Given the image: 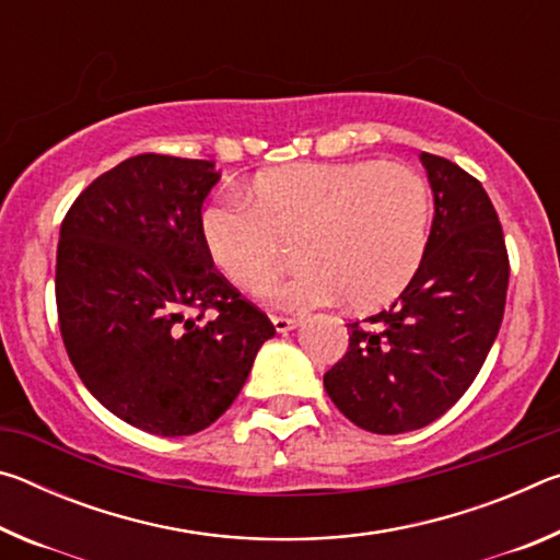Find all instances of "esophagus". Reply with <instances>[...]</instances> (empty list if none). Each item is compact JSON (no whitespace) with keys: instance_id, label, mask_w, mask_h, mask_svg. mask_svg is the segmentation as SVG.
Listing matches in <instances>:
<instances>
[{"instance_id":"1","label":"esophagus","mask_w":560,"mask_h":560,"mask_svg":"<svg viewBox=\"0 0 560 560\" xmlns=\"http://www.w3.org/2000/svg\"><path fill=\"white\" fill-rule=\"evenodd\" d=\"M271 324L273 328L279 330V334H287V330L296 328L301 324V318H289V316H271Z\"/></svg>"}]
</instances>
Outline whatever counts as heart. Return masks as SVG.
Returning <instances> with one entry per match:
<instances>
[{
  "instance_id": "1",
  "label": "heart",
  "mask_w": 560,
  "mask_h": 560,
  "mask_svg": "<svg viewBox=\"0 0 560 560\" xmlns=\"http://www.w3.org/2000/svg\"><path fill=\"white\" fill-rule=\"evenodd\" d=\"M430 185L400 163H301L264 173L246 205L217 202L202 214L214 267L236 289L261 296L289 267H303L279 291L289 308L346 299L368 311L400 296L428 252Z\"/></svg>"
}]
</instances>
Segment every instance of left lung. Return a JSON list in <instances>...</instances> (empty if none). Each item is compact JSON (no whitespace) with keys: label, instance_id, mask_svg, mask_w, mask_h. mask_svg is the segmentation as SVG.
Here are the masks:
<instances>
[{"label":"left lung","instance_id":"1","mask_svg":"<svg viewBox=\"0 0 560 560\" xmlns=\"http://www.w3.org/2000/svg\"><path fill=\"white\" fill-rule=\"evenodd\" d=\"M434 195L428 252L390 308L348 324V350L324 375L330 400L375 434L420 430L467 393L504 318L509 254L487 189L422 153Z\"/></svg>","mask_w":560,"mask_h":560}]
</instances>
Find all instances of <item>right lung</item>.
<instances>
[{
	"label": "right lung",
	"mask_w": 560,
	"mask_h": 560,
	"mask_svg": "<svg viewBox=\"0 0 560 560\" xmlns=\"http://www.w3.org/2000/svg\"><path fill=\"white\" fill-rule=\"evenodd\" d=\"M217 179L212 160L143 153L93 179L61 222L66 353L106 410L160 438L210 428L277 334L205 246L202 202Z\"/></svg>",
	"instance_id": "add662e5"
}]
</instances>
